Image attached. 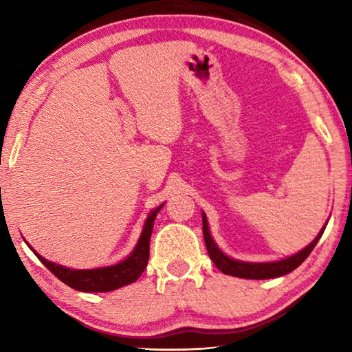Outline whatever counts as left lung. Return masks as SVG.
<instances>
[{
	"label": "left lung",
	"mask_w": 352,
	"mask_h": 352,
	"mask_svg": "<svg viewBox=\"0 0 352 352\" xmlns=\"http://www.w3.org/2000/svg\"><path fill=\"white\" fill-rule=\"evenodd\" d=\"M201 220H204V237H205V245L208 253H210L211 261L216 264L217 269L225 273V275L236 276V278H245V279H272L287 275V273L294 272L298 265H301L305 259L311 254L312 250L317 245L321 234L324 233V228L320 230L317 237L305 247L301 252H298L292 256H287L284 259L272 261V262H245V261H237L234 258H230L228 254H225L222 250L217 247V243L214 242L212 236L210 233V226H208L206 214L201 211Z\"/></svg>",
	"instance_id": "left-lung-1"
}]
</instances>
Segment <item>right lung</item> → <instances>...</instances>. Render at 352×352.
<instances>
[{
	"label": "right lung",
	"mask_w": 352,
	"mask_h": 352,
	"mask_svg": "<svg viewBox=\"0 0 352 352\" xmlns=\"http://www.w3.org/2000/svg\"><path fill=\"white\" fill-rule=\"evenodd\" d=\"M164 206L160 205L148 212L146 217L144 226H142L141 236L133 252L130 253L126 259L113 265L107 267H98V269H88V270H76V269H68L65 265H58L56 262H51L45 259L43 256H40L35 250L29 245L28 247L32 250L34 254L43 262V264L51 270V273L60 279L62 283L69 285L71 289L79 290V292H111L119 287H124V285L135 283L136 279L141 276V273L144 272L147 267L148 261V245H151V236L153 230V222L155 217H157L158 211Z\"/></svg>",
	"instance_id": "right-lung-1"
}]
</instances>
